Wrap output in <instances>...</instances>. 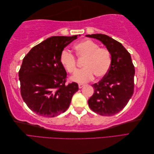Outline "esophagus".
Returning <instances> with one entry per match:
<instances>
[{"label": "esophagus", "mask_w": 154, "mask_h": 154, "mask_svg": "<svg viewBox=\"0 0 154 154\" xmlns=\"http://www.w3.org/2000/svg\"><path fill=\"white\" fill-rule=\"evenodd\" d=\"M85 86L84 84H79V89H81V88Z\"/></svg>", "instance_id": "34e87169"}]
</instances>
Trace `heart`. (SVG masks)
Returning <instances> with one entry per match:
<instances>
[{
  "label": "heart",
  "instance_id": "b5f03b06",
  "mask_svg": "<svg viewBox=\"0 0 154 154\" xmlns=\"http://www.w3.org/2000/svg\"><path fill=\"white\" fill-rule=\"evenodd\" d=\"M75 49L77 57L85 59L84 68L71 77L72 81L84 83L92 80L94 75L101 78L107 74L112 63V55L109 50L100 48L99 44L90 40L79 42L75 45ZM60 62L69 73H74L76 71L77 59L71 52L67 50H62Z\"/></svg>",
  "mask_w": 154,
  "mask_h": 154
}]
</instances>
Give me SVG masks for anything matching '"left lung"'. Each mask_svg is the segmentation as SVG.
<instances>
[{
	"instance_id": "1",
	"label": "left lung",
	"mask_w": 154,
	"mask_h": 154,
	"mask_svg": "<svg viewBox=\"0 0 154 154\" xmlns=\"http://www.w3.org/2000/svg\"><path fill=\"white\" fill-rule=\"evenodd\" d=\"M86 36L100 40L112 55L109 72L99 83L92 85L94 93L88 104L93 112L100 115H114L126 106L134 93L135 69L131 56L120 42L106 35Z\"/></svg>"
}]
</instances>
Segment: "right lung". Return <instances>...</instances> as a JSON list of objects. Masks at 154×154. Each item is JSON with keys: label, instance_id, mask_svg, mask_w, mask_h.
I'll list each match as a JSON object with an SVG mask.
<instances>
[{"label": "right lung", "instance_id": "obj_1", "mask_svg": "<svg viewBox=\"0 0 154 154\" xmlns=\"http://www.w3.org/2000/svg\"><path fill=\"white\" fill-rule=\"evenodd\" d=\"M73 36H52L32 48L24 57L19 70L20 93L34 112L54 117L64 112L73 94L79 90L77 83L66 84L67 73L60 62L62 50Z\"/></svg>", "mask_w": 154, "mask_h": 154}]
</instances>
